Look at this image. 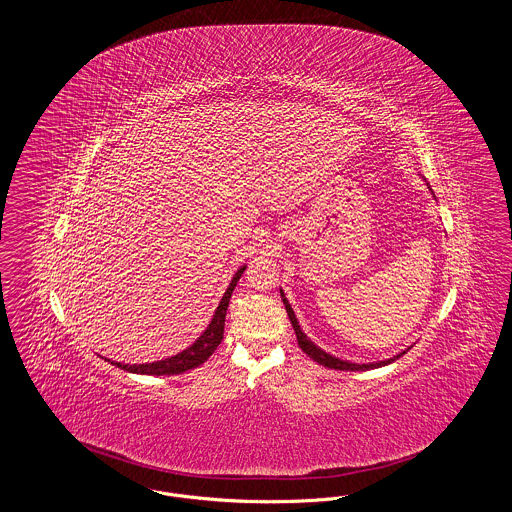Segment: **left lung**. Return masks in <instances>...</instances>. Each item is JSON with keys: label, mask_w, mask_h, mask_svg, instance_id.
<instances>
[{"label": "left lung", "mask_w": 512, "mask_h": 512, "mask_svg": "<svg viewBox=\"0 0 512 512\" xmlns=\"http://www.w3.org/2000/svg\"><path fill=\"white\" fill-rule=\"evenodd\" d=\"M280 295H282V301H284L286 313H288V317L292 320L293 330H295V336H297V343H299V347L307 353V357H311L313 361H317L318 365L326 366V368H334V370H370V368H380V366L390 365V363H393L395 359H399L401 355H405V353H407V351H401L399 355H395V357H391V359L378 361V363H366V365H357V363H351V361L338 359V357H334V355L326 353L324 349H320L317 343H313V341L309 340V338L303 334V330H301V326H299V322H297V318H295V313H293L292 305L288 303V299H286V295H284L282 290H280Z\"/></svg>", "instance_id": "obj_1"}]
</instances>
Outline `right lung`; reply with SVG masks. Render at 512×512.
I'll use <instances>...</instances> for the list:
<instances>
[{"label":"right lung","mask_w":512,"mask_h":512,"mask_svg":"<svg viewBox=\"0 0 512 512\" xmlns=\"http://www.w3.org/2000/svg\"><path fill=\"white\" fill-rule=\"evenodd\" d=\"M244 267L238 268V272L234 274L230 286L226 288V292L220 299L219 307L213 315V320L209 322L207 330L197 338V340L186 347L184 351L172 355L169 359H163V361H155V363H146V365H124V363H117V361H111V359H105L109 361L111 365H117L126 372H134V374H149V376H171V374H182L186 370H192L195 366L203 365L213 353L215 349L219 347L222 336H224V318H226V309H228V303H230V297L232 292L238 284V280L242 278L244 274Z\"/></svg>","instance_id":"right-lung-1"}]
</instances>
